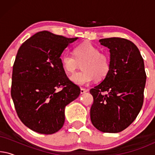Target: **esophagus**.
<instances>
[{"instance_id": "esophagus-1", "label": "esophagus", "mask_w": 155, "mask_h": 155, "mask_svg": "<svg viewBox=\"0 0 155 155\" xmlns=\"http://www.w3.org/2000/svg\"><path fill=\"white\" fill-rule=\"evenodd\" d=\"M87 91H88V90H87V89H84V88L80 89V93H81V94H84V93L87 92Z\"/></svg>"}]
</instances>
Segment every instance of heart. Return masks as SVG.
<instances>
[{
    "mask_svg": "<svg viewBox=\"0 0 155 155\" xmlns=\"http://www.w3.org/2000/svg\"><path fill=\"white\" fill-rule=\"evenodd\" d=\"M73 54L65 53L61 56V65L68 74L74 73L81 63V71L73 74L71 81L78 85H84L95 79L101 80L110 71L111 63L107 54L100 52L97 46L84 42L74 48Z\"/></svg>",
    "mask_w": 155,
    "mask_h": 155,
    "instance_id": "1",
    "label": "heart"
}]
</instances>
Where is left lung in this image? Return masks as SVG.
<instances>
[{"label":"left lung","instance_id":"1","mask_svg":"<svg viewBox=\"0 0 155 155\" xmlns=\"http://www.w3.org/2000/svg\"><path fill=\"white\" fill-rule=\"evenodd\" d=\"M109 48L111 68L104 80L91 89L93 126L104 133L124 130L134 121L143 104L146 73L140 52L132 41L112 37L99 40Z\"/></svg>","mask_w":155,"mask_h":155}]
</instances>
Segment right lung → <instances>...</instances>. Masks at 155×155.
Wrapping results in <instances>:
<instances>
[{
	"label": "right lung",
	"instance_id": "right-lung-1",
	"mask_svg": "<svg viewBox=\"0 0 155 155\" xmlns=\"http://www.w3.org/2000/svg\"><path fill=\"white\" fill-rule=\"evenodd\" d=\"M78 39L43 31L19 48L11 97L18 117L33 131L46 135L58 131L65 122V107L79 97L80 87L67 77L61 61L65 48Z\"/></svg>",
	"mask_w": 155,
	"mask_h": 155
}]
</instances>
